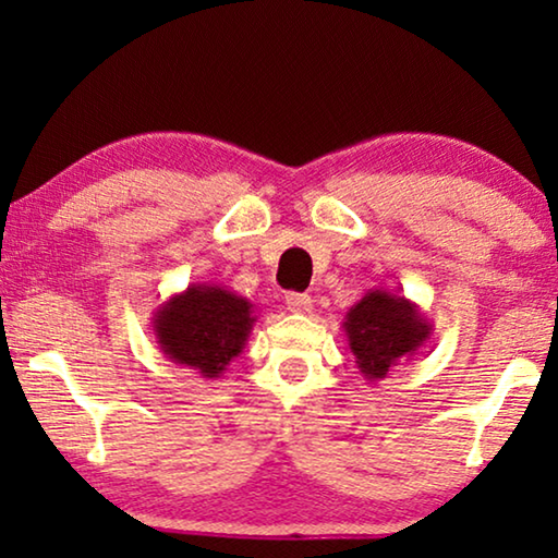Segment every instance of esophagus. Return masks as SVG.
<instances>
[{
    "label": "esophagus",
    "instance_id": "obj_1",
    "mask_svg": "<svg viewBox=\"0 0 558 558\" xmlns=\"http://www.w3.org/2000/svg\"><path fill=\"white\" fill-rule=\"evenodd\" d=\"M286 305L290 313H295V315L313 313V298L305 295V292H290V295L286 298Z\"/></svg>",
    "mask_w": 558,
    "mask_h": 558
}]
</instances>
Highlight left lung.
Listing matches in <instances>:
<instances>
[{"instance_id":"left-lung-1","label":"left lung","mask_w":558,"mask_h":558,"mask_svg":"<svg viewBox=\"0 0 558 558\" xmlns=\"http://www.w3.org/2000/svg\"><path fill=\"white\" fill-rule=\"evenodd\" d=\"M344 335L366 381L386 379L401 359H411L433 335L430 319L403 295L372 288L344 315Z\"/></svg>"}]
</instances>
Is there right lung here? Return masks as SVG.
<instances>
[{
  "instance_id": "right-lung-1",
  "label": "right lung",
  "mask_w": 558,
  "mask_h": 558,
  "mask_svg": "<svg viewBox=\"0 0 558 558\" xmlns=\"http://www.w3.org/2000/svg\"><path fill=\"white\" fill-rule=\"evenodd\" d=\"M253 302L214 282H192L153 313L155 339L169 362L219 379L256 325Z\"/></svg>"
}]
</instances>
